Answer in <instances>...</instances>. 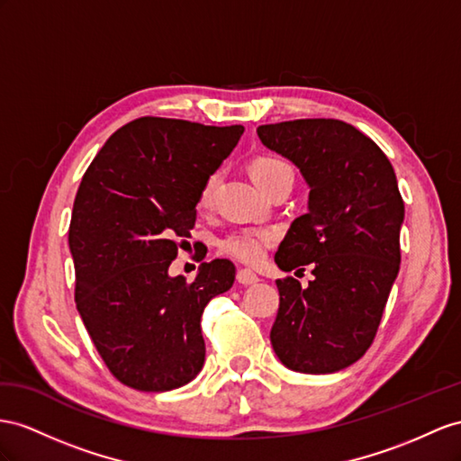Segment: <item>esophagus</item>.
<instances>
[{"mask_svg": "<svg viewBox=\"0 0 461 461\" xmlns=\"http://www.w3.org/2000/svg\"><path fill=\"white\" fill-rule=\"evenodd\" d=\"M238 282L243 286H249V285H255V282H258V276L249 268H240L238 270Z\"/></svg>", "mask_w": 461, "mask_h": 461, "instance_id": "obj_1", "label": "esophagus"}]
</instances>
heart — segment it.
<instances>
[{"label": "heart", "instance_id": "obj_1", "mask_svg": "<svg viewBox=\"0 0 461 461\" xmlns=\"http://www.w3.org/2000/svg\"><path fill=\"white\" fill-rule=\"evenodd\" d=\"M249 171L253 181L263 188V191H270L275 185L282 181H294V171L290 165L275 156H258L251 161ZM218 185V175L212 173L206 176V181L200 186L198 193V204L206 208L212 204ZM278 240V231L273 228H243L228 233L226 238L220 240L218 249L220 253L228 255L235 261L245 265H257L261 263L267 251L273 247Z\"/></svg>", "mask_w": 461, "mask_h": 461}]
</instances>
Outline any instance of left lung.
<instances>
[{
  "label": "left lung",
  "instance_id": "1",
  "mask_svg": "<svg viewBox=\"0 0 461 461\" xmlns=\"http://www.w3.org/2000/svg\"><path fill=\"white\" fill-rule=\"evenodd\" d=\"M257 134L312 188L310 212L292 221L275 261L285 273L310 265L313 280H276L270 343L294 372L333 374L374 343L399 273L405 206L395 171L374 140L335 118L263 124Z\"/></svg>",
  "mask_w": 461,
  "mask_h": 461
}]
</instances>
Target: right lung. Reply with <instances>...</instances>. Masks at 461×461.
I'll list each match as a JSON object with an SVG mask.
<instances>
[{
    "label": "right lung",
    "instance_id": "1",
    "mask_svg": "<svg viewBox=\"0 0 461 461\" xmlns=\"http://www.w3.org/2000/svg\"><path fill=\"white\" fill-rule=\"evenodd\" d=\"M243 130L141 116L81 179L69 221L76 305L111 374L138 392H169L203 370L200 317L231 288L235 267L216 258L186 282L169 265L191 238L200 186Z\"/></svg>",
    "mask_w": 461,
    "mask_h": 461
}]
</instances>
